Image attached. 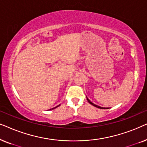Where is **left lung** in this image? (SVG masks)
Segmentation results:
<instances>
[{
  "label": "left lung",
  "instance_id": "obj_1",
  "mask_svg": "<svg viewBox=\"0 0 147 147\" xmlns=\"http://www.w3.org/2000/svg\"><path fill=\"white\" fill-rule=\"evenodd\" d=\"M86 98H87V100H88V102H89V103L90 104H92V106H95V107H96V108H100V109H108V108H103V107H101V106H98V105H96V104H94V103H92V102L90 101V100L88 99V98L86 97Z\"/></svg>",
  "mask_w": 147,
  "mask_h": 147
}]
</instances>
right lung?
Here are the masks:
<instances>
[{
  "instance_id": "obj_1",
  "label": "right lung",
  "mask_w": 147,
  "mask_h": 147,
  "mask_svg": "<svg viewBox=\"0 0 147 147\" xmlns=\"http://www.w3.org/2000/svg\"><path fill=\"white\" fill-rule=\"evenodd\" d=\"M60 106V104H59V105H58V106H56V107H55V108H52V109H50V110H53V109H55V108H56L58 107V106Z\"/></svg>"
}]
</instances>
